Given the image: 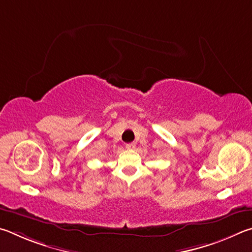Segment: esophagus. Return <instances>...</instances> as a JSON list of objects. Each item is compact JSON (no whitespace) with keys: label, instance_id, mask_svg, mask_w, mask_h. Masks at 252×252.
I'll return each mask as SVG.
<instances>
[{"label":"esophagus","instance_id":"esophagus-1","mask_svg":"<svg viewBox=\"0 0 252 252\" xmlns=\"http://www.w3.org/2000/svg\"><path fill=\"white\" fill-rule=\"evenodd\" d=\"M136 146L135 143H129V144H126V148L127 149H134Z\"/></svg>","mask_w":252,"mask_h":252}]
</instances>
